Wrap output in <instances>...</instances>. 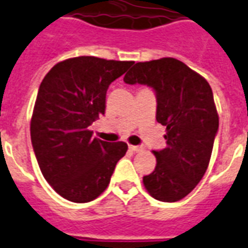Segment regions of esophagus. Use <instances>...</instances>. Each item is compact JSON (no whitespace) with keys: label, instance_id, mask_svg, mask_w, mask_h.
Listing matches in <instances>:
<instances>
[{"label":"esophagus","instance_id":"obj_1","mask_svg":"<svg viewBox=\"0 0 248 248\" xmlns=\"http://www.w3.org/2000/svg\"><path fill=\"white\" fill-rule=\"evenodd\" d=\"M129 148H130V151H133V152H140L144 150L142 146H133V144H130Z\"/></svg>","mask_w":248,"mask_h":248}]
</instances>
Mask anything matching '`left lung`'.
I'll list each match as a JSON object with an SVG mask.
<instances>
[{
	"label": "left lung",
	"instance_id": "left-lung-1",
	"mask_svg": "<svg viewBox=\"0 0 248 248\" xmlns=\"http://www.w3.org/2000/svg\"><path fill=\"white\" fill-rule=\"evenodd\" d=\"M156 92V121L166 126L167 147L154 151L156 167L143 177L154 199L176 202L196 188L208 170L218 130L209 82L175 58L139 62L124 78Z\"/></svg>",
	"mask_w": 248,
	"mask_h": 248
}]
</instances>
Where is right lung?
I'll list each match as a JSON object with an SVG mask.
<instances>
[{"label":"right lung","mask_w":248,"mask_h":248,"mask_svg":"<svg viewBox=\"0 0 248 248\" xmlns=\"http://www.w3.org/2000/svg\"><path fill=\"white\" fill-rule=\"evenodd\" d=\"M133 62L78 56L59 62L40 84L30 122L36 160L52 189L72 202H89L108 188L124 142L93 138L105 113L106 91Z\"/></svg>","instance_id":"add662e5"}]
</instances>
